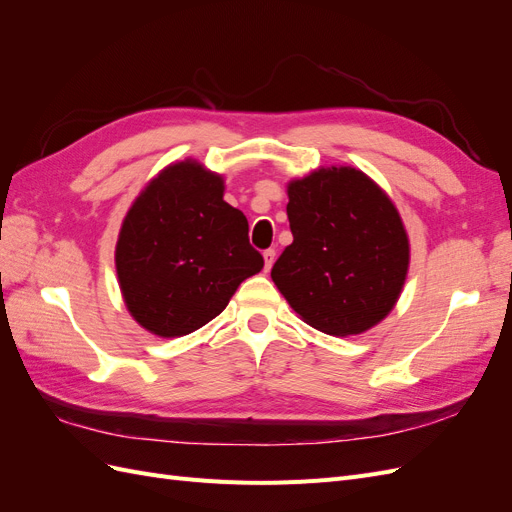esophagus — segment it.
I'll list each match as a JSON object with an SVG mask.
<instances>
[{
	"label": "esophagus",
	"instance_id": "1",
	"mask_svg": "<svg viewBox=\"0 0 512 512\" xmlns=\"http://www.w3.org/2000/svg\"><path fill=\"white\" fill-rule=\"evenodd\" d=\"M262 256H265V269L271 271L273 262H275V250H265V252H262Z\"/></svg>",
	"mask_w": 512,
	"mask_h": 512
}]
</instances>
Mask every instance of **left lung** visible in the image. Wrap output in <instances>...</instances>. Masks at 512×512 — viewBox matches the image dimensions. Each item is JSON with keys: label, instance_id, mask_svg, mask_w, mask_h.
Returning a JSON list of instances; mask_svg holds the SVG:
<instances>
[{"label": "left lung", "instance_id": "left-lung-1", "mask_svg": "<svg viewBox=\"0 0 512 512\" xmlns=\"http://www.w3.org/2000/svg\"><path fill=\"white\" fill-rule=\"evenodd\" d=\"M292 243L271 277L303 322L348 337L391 314L410 267L393 200L363 170L320 166L288 183Z\"/></svg>", "mask_w": 512, "mask_h": 512}]
</instances>
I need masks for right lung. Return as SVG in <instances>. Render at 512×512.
Listing matches in <instances>:
<instances>
[{
	"mask_svg": "<svg viewBox=\"0 0 512 512\" xmlns=\"http://www.w3.org/2000/svg\"><path fill=\"white\" fill-rule=\"evenodd\" d=\"M262 267L247 218L224 200V177L192 158L168 164L145 185L115 245L123 303L158 337L205 327Z\"/></svg>",
	"mask_w": 512,
	"mask_h": 512,
	"instance_id": "add662e5",
	"label": "right lung"
}]
</instances>
